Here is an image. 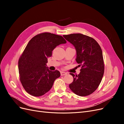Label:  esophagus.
Listing matches in <instances>:
<instances>
[{
    "mask_svg": "<svg viewBox=\"0 0 124 124\" xmlns=\"http://www.w3.org/2000/svg\"><path fill=\"white\" fill-rule=\"evenodd\" d=\"M61 74L62 76H65V75H66V74H67V73H66V72H63V71H62V72H61Z\"/></svg>",
    "mask_w": 124,
    "mask_h": 124,
    "instance_id": "esophagus-1",
    "label": "esophagus"
}]
</instances>
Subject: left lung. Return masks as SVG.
<instances>
[{
  "mask_svg": "<svg viewBox=\"0 0 124 124\" xmlns=\"http://www.w3.org/2000/svg\"><path fill=\"white\" fill-rule=\"evenodd\" d=\"M63 36L73 45L77 51L76 62L81 66L79 74L75 76L70 73L73 81L69 87L78 96L91 95L98 87L103 76L104 66L101 48L94 39L81 33Z\"/></svg>",
  "mask_w": 124,
  "mask_h": 124,
  "instance_id": "left-lung-1",
  "label": "left lung"
}]
</instances>
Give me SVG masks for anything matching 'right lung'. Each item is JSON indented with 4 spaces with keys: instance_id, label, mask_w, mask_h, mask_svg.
<instances>
[{
    "instance_id": "1",
    "label": "right lung",
    "mask_w": 124,
    "mask_h": 124,
    "mask_svg": "<svg viewBox=\"0 0 124 124\" xmlns=\"http://www.w3.org/2000/svg\"><path fill=\"white\" fill-rule=\"evenodd\" d=\"M66 42L62 36L50 32L40 33L29 41L18 62L20 81L26 92L39 97L50 91L61 73L48 69L47 58L56 46Z\"/></svg>"
}]
</instances>
